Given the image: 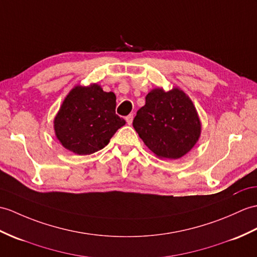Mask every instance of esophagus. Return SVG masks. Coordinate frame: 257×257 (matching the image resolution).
Returning <instances> with one entry per match:
<instances>
[{"instance_id":"obj_1","label":"esophagus","mask_w":257,"mask_h":257,"mask_svg":"<svg viewBox=\"0 0 257 257\" xmlns=\"http://www.w3.org/2000/svg\"><path fill=\"white\" fill-rule=\"evenodd\" d=\"M133 120H134V116L133 115H129V116L126 117V121H127V123L129 124V126H130L131 123H133Z\"/></svg>"}]
</instances>
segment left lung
Returning a JSON list of instances; mask_svg holds the SVG:
<instances>
[{
	"label": "left lung",
	"mask_w": 257,
	"mask_h": 257,
	"mask_svg": "<svg viewBox=\"0 0 257 257\" xmlns=\"http://www.w3.org/2000/svg\"><path fill=\"white\" fill-rule=\"evenodd\" d=\"M133 124L145 145L158 158L165 160H177L187 154L201 134L196 107L180 87L151 89Z\"/></svg>",
	"instance_id": "1"
}]
</instances>
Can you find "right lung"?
Instances as JSON below:
<instances>
[{"mask_svg": "<svg viewBox=\"0 0 257 257\" xmlns=\"http://www.w3.org/2000/svg\"><path fill=\"white\" fill-rule=\"evenodd\" d=\"M116 95L100 85H76L53 119L56 138L67 150L87 156L105 148L126 121L116 115Z\"/></svg>", "mask_w": 257, "mask_h": 257, "instance_id": "1", "label": "right lung"}]
</instances>
